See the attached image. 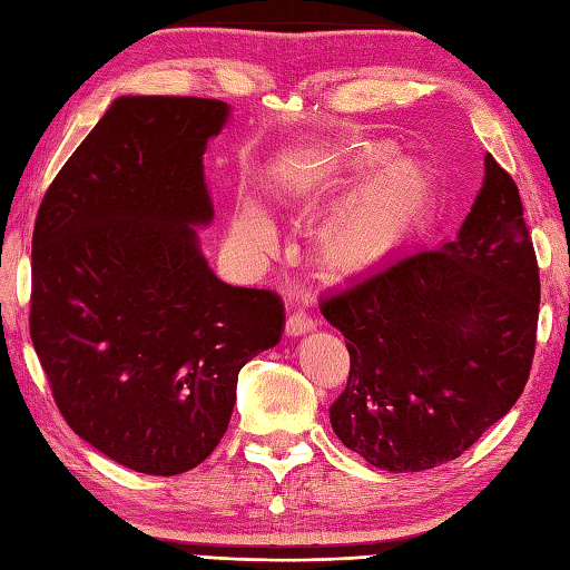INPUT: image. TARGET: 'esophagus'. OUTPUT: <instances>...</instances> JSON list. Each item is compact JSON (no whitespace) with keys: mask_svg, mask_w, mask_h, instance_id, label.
<instances>
[{"mask_svg":"<svg viewBox=\"0 0 570 570\" xmlns=\"http://www.w3.org/2000/svg\"><path fill=\"white\" fill-rule=\"evenodd\" d=\"M316 328V321L311 318L306 311H294L292 316L286 318V336H292V338H296V336H304V333H308V331H314Z\"/></svg>","mask_w":570,"mask_h":570,"instance_id":"esophagus-1","label":"esophagus"}]
</instances>
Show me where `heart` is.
<instances>
[{
  "instance_id": "1",
  "label": "heart",
  "mask_w": 570,
  "mask_h": 570,
  "mask_svg": "<svg viewBox=\"0 0 570 570\" xmlns=\"http://www.w3.org/2000/svg\"><path fill=\"white\" fill-rule=\"evenodd\" d=\"M390 155H393V145L373 142L367 148L338 155V160L331 165V173L361 177ZM430 205L432 180L425 167L412 158L384 163L318 222L314 232L318 262L338 276L375 269L417 232L422 219L428 217ZM232 237L239 249L252 256H264L274 249L276 229L266 209L254 199H247L234 215Z\"/></svg>"
}]
</instances>
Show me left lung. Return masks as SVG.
Here are the masks:
<instances>
[{
    "label": "left lung",
    "instance_id": "1",
    "mask_svg": "<svg viewBox=\"0 0 570 570\" xmlns=\"http://www.w3.org/2000/svg\"><path fill=\"white\" fill-rule=\"evenodd\" d=\"M539 298L519 187L487 153L452 242L321 301L351 353L348 385L328 407L336 438L385 472L456 460L523 393Z\"/></svg>",
    "mask_w": 570,
    "mask_h": 570
}]
</instances>
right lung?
I'll list each match as a JSON object with an SVG mask.
<instances>
[{
    "instance_id": "1",
    "label": "right lung",
    "mask_w": 570,
    "mask_h": 570,
    "mask_svg": "<svg viewBox=\"0 0 570 570\" xmlns=\"http://www.w3.org/2000/svg\"><path fill=\"white\" fill-rule=\"evenodd\" d=\"M225 100L120 96L56 175L31 239V341L78 438L132 472L195 470L237 377L282 341L284 304L225 284L205 150Z\"/></svg>"
}]
</instances>
